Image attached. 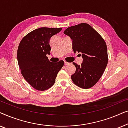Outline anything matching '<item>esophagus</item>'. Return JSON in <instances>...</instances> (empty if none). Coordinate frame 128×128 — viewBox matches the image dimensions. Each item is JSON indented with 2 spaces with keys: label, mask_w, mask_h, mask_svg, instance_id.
I'll use <instances>...</instances> for the list:
<instances>
[{
  "label": "esophagus",
  "mask_w": 128,
  "mask_h": 128,
  "mask_svg": "<svg viewBox=\"0 0 128 128\" xmlns=\"http://www.w3.org/2000/svg\"><path fill=\"white\" fill-rule=\"evenodd\" d=\"M64 64H69V63L66 62V61H64Z\"/></svg>",
  "instance_id": "34e87169"
}]
</instances>
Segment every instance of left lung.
<instances>
[{"label": "left lung", "mask_w": 128, "mask_h": 128, "mask_svg": "<svg viewBox=\"0 0 128 128\" xmlns=\"http://www.w3.org/2000/svg\"><path fill=\"white\" fill-rule=\"evenodd\" d=\"M64 34L72 40L74 53L81 52L83 63L76 66L71 76L73 83L82 88H90L96 84L108 64L107 47L104 39L89 24L81 23L68 27Z\"/></svg>", "instance_id": "obj_1"}]
</instances>
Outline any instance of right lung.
Listing matches in <instances>:
<instances>
[{
    "label": "right lung",
    "instance_id": "obj_1",
    "mask_svg": "<svg viewBox=\"0 0 128 128\" xmlns=\"http://www.w3.org/2000/svg\"><path fill=\"white\" fill-rule=\"evenodd\" d=\"M61 30L62 28H39L26 35L18 45L17 57L21 72L36 90L44 91L50 88L64 66V60L51 62L46 56L51 50L50 38Z\"/></svg>",
    "mask_w": 128,
    "mask_h": 128
}]
</instances>
